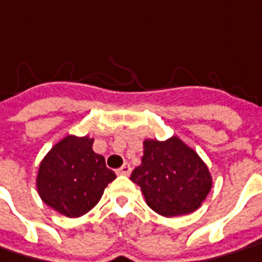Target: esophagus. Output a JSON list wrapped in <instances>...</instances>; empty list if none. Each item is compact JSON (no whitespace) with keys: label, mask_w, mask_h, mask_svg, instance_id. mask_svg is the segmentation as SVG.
Listing matches in <instances>:
<instances>
[{"label":"esophagus","mask_w":262,"mask_h":262,"mask_svg":"<svg viewBox=\"0 0 262 262\" xmlns=\"http://www.w3.org/2000/svg\"><path fill=\"white\" fill-rule=\"evenodd\" d=\"M130 172H132L130 165H129V163H124L122 168L117 169L116 173H117V175H130Z\"/></svg>","instance_id":"1"}]
</instances>
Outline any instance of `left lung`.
<instances>
[{
  "instance_id": "left-lung-1",
  "label": "left lung",
  "mask_w": 262,
  "mask_h": 262,
  "mask_svg": "<svg viewBox=\"0 0 262 262\" xmlns=\"http://www.w3.org/2000/svg\"><path fill=\"white\" fill-rule=\"evenodd\" d=\"M147 205L163 216L196 211L211 191V173L196 152L181 139L145 140L142 165L132 172Z\"/></svg>"
}]
</instances>
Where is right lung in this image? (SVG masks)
<instances>
[{"label":"right lung","mask_w":262,"mask_h":262,"mask_svg":"<svg viewBox=\"0 0 262 262\" xmlns=\"http://www.w3.org/2000/svg\"><path fill=\"white\" fill-rule=\"evenodd\" d=\"M115 179L116 173L106 166L104 158L94 154L93 139L67 136L42 159L37 191L57 212L77 218L96 206Z\"/></svg>","instance_id":"1"}]
</instances>
